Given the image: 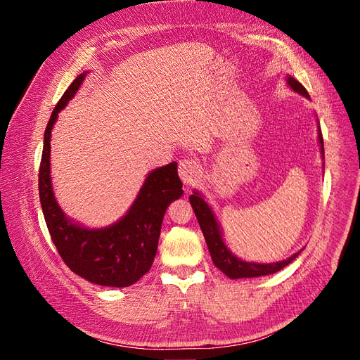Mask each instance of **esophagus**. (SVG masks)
<instances>
[{
  "mask_svg": "<svg viewBox=\"0 0 360 360\" xmlns=\"http://www.w3.org/2000/svg\"><path fill=\"white\" fill-rule=\"evenodd\" d=\"M179 176L184 186H193L201 177V165L197 160L184 159L179 163Z\"/></svg>",
  "mask_w": 360,
  "mask_h": 360,
  "instance_id": "esophagus-1",
  "label": "esophagus"
}]
</instances>
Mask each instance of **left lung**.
Returning <instances> with one entry per match:
<instances>
[{
  "label": "left lung",
  "mask_w": 360,
  "mask_h": 360,
  "mask_svg": "<svg viewBox=\"0 0 360 360\" xmlns=\"http://www.w3.org/2000/svg\"><path fill=\"white\" fill-rule=\"evenodd\" d=\"M287 84L294 93H297L303 97H307V99H309V94L307 90H304V86L290 75L287 76ZM317 129H319L317 132H319L320 153H321V158L324 159V147H323V135H321L320 123L317 124ZM189 201L192 204L195 216H197L198 224L201 226V231L204 234L207 248H209V252L212 255L213 264L219 269L222 274H225L228 278L240 279V278H257V276L276 274L278 270L288 266L291 261L302 252V250H299V252L292 254L290 258L282 259V261H275V263H254V261H245L242 258H238L225 245L224 236H222V228H221L219 222H217L216 214L212 210V207L204 200V195L200 191L195 189L193 193L189 197Z\"/></svg>",
  "instance_id": "obj_1"
}]
</instances>
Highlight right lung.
Returning <instances> with one entry per match:
<instances>
[{
	"label": "right lung",
	"mask_w": 360,
	"mask_h": 360,
	"mask_svg": "<svg viewBox=\"0 0 360 360\" xmlns=\"http://www.w3.org/2000/svg\"><path fill=\"white\" fill-rule=\"evenodd\" d=\"M86 73H81L70 84L51 114L39 171L40 204L52 242L73 274L96 285L129 287L153 264L163 216L168 205L183 195V184L177 162H171L147 174L134 204L111 225L90 228L75 222L63 212L52 189L51 134L58 112L81 89Z\"/></svg>",
	"instance_id": "1"
}]
</instances>
